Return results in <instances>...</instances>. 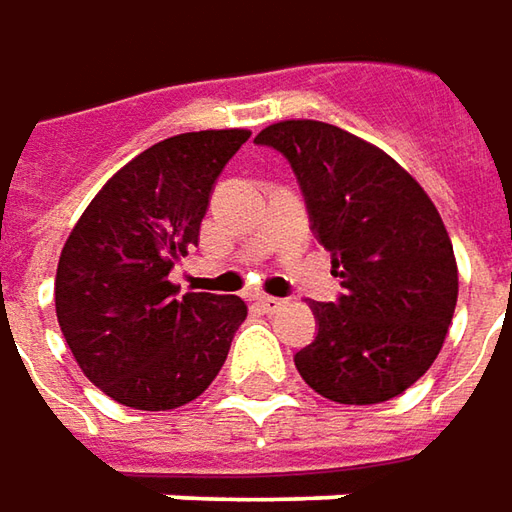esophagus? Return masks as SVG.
<instances>
[{
	"label": "esophagus",
	"mask_w": 512,
	"mask_h": 512,
	"mask_svg": "<svg viewBox=\"0 0 512 512\" xmlns=\"http://www.w3.org/2000/svg\"><path fill=\"white\" fill-rule=\"evenodd\" d=\"M283 306H286V300H280V297H269V294L257 297V309L266 311V314H274V311H280Z\"/></svg>",
	"instance_id": "esophagus-1"
}]
</instances>
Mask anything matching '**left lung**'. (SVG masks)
Masks as SVG:
<instances>
[{"instance_id": "1", "label": "left lung", "mask_w": 512, "mask_h": 512, "mask_svg": "<svg viewBox=\"0 0 512 512\" xmlns=\"http://www.w3.org/2000/svg\"><path fill=\"white\" fill-rule=\"evenodd\" d=\"M257 144L286 155L311 229L343 277L337 303H311L300 377L340 405H377L422 377L448 334L459 272L428 192L374 144L326 121H277Z\"/></svg>"}]
</instances>
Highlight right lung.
Segmentation results:
<instances>
[{"label":"right lung","instance_id":"add662e5","mask_svg":"<svg viewBox=\"0 0 512 512\" xmlns=\"http://www.w3.org/2000/svg\"><path fill=\"white\" fill-rule=\"evenodd\" d=\"M249 130L164 138L84 209L56 269V317L96 388L135 411L181 408L212 385L246 320L240 297L186 291L172 266L198 246L215 181Z\"/></svg>","mask_w":512,"mask_h":512}]
</instances>
